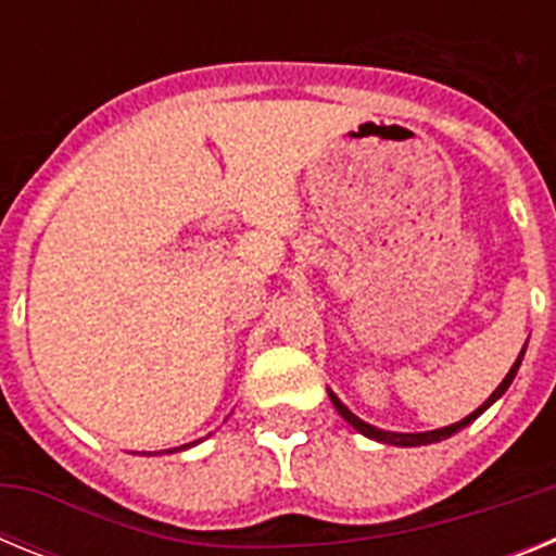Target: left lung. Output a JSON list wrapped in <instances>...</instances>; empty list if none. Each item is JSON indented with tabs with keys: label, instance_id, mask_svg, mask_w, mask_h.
<instances>
[{
	"label": "left lung",
	"instance_id": "8db88e82",
	"mask_svg": "<svg viewBox=\"0 0 556 556\" xmlns=\"http://www.w3.org/2000/svg\"><path fill=\"white\" fill-rule=\"evenodd\" d=\"M523 353H527V345H523V351L518 353V358H515V365L509 367V372H507V376H504V381H501V384L495 387V392H493V395H490L488 401H484V404L479 406V409H476V412H470L468 417H462L459 424L443 426V429H434V431H415V434H404V431H384V429H376V426L365 424V420H362V417H356V415H353V412L348 409V406L342 404V401H339L337 395H333V390H328V397H331L333 409H337L339 415L345 417L348 424H351L353 429L358 431V434L370 437V440H376V443H387V445H401V448H417V445H431V443H440V440H448L451 434H456V431H462V429H465V426H470V424H473V420H476V417L481 415V412H488L490 406H493L495 401H498V397L504 395V392L509 390V384H513V378L518 376V367H520V362H523Z\"/></svg>",
	"mask_w": 556,
	"mask_h": 556
}]
</instances>
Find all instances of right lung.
<instances>
[{"mask_svg":"<svg viewBox=\"0 0 556 556\" xmlns=\"http://www.w3.org/2000/svg\"><path fill=\"white\" fill-rule=\"evenodd\" d=\"M200 443V440H198ZM191 445L194 443H189V445H180V448H169V451H164V454H175V451H186V448H191ZM155 454H161V451H155Z\"/></svg>","mask_w":556,"mask_h":556,"instance_id":"1","label":"right lung"}]
</instances>
